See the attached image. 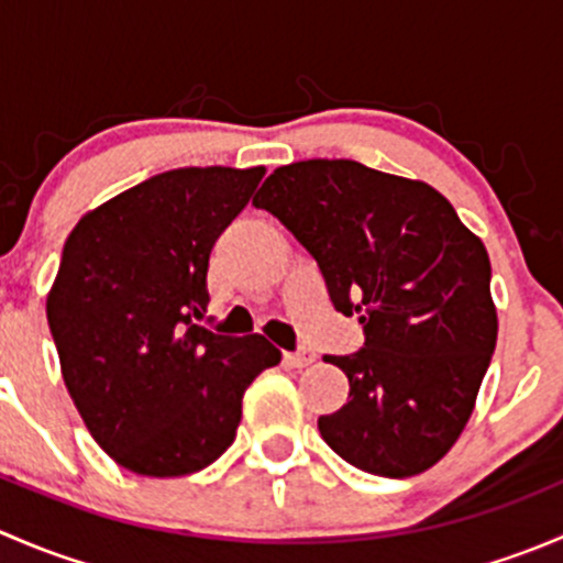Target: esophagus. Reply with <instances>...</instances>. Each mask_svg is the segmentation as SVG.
Listing matches in <instances>:
<instances>
[{
  "label": "esophagus",
  "mask_w": 563,
  "mask_h": 563,
  "mask_svg": "<svg viewBox=\"0 0 563 563\" xmlns=\"http://www.w3.org/2000/svg\"><path fill=\"white\" fill-rule=\"evenodd\" d=\"M286 362L291 367H308L316 362V351L313 349H297V351H288Z\"/></svg>",
  "instance_id": "34e87169"
}]
</instances>
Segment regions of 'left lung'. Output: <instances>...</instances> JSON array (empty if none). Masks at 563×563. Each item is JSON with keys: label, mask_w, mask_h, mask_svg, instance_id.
Here are the masks:
<instances>
[{"label": "left lung", "mask_w": 563, "mask_h": 563, "mask_svg": "<svg viewBox=\"0 0 563 563\" xmlns=\"http://www.w3.org/2000/svg\"><path fill=\"white\" fill-rule=\"evenodd\" d=\"M253 203L297 236L334 308L365 329V349L323 356L351 387L318 417L323 441L367 474L428 471L463 433L496 351L482 240L428 181L356 161L275 168Z\"/></svg>", "instance_id": "1"}]
</instances>
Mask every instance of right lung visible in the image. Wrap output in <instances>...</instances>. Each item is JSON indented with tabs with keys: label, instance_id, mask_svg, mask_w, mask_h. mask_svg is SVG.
Returning a JSON list of instances; mask_svg holds the SVG:
<instances>
[{
	"label": "right lung",
	"instance_id": "obj_1",
	"mask_svg": "<svg viewBox=\"0 0 563 563\" xmlns=\"http://www.w3.org/2000/svg\"><path fill=\"white\" fill-rule=\"evenodd\" d=\"M264 166L174 168L84 214L45 299L65 387L133 474L185 476L236 439L242 395L280 362L264 334L201 327L218 236Z\"/></svg>",
	"mask_w": 563,
	"mask_h": 563
}]
</instances>
